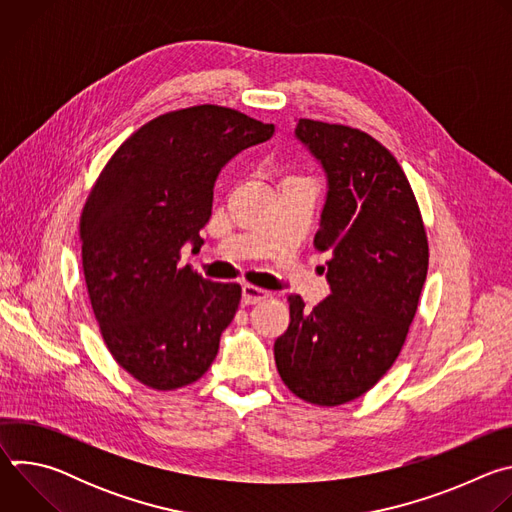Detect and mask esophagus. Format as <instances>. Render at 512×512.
<instances>
[{
  "label": "esophagus",
  "instance_id": "esophagus-1",
  "mask_svg": "<svg viewBox=\"0 0 512 512\" xmlns=\"http://www.w3.org/2000/svg\"><path fill=\"white\" fill-rule=\"evenodd\" d=\"M267 298H269V291H265L261 287H255L251 283L243 285V304L251 306V304H259V302H263Z\"/></svg>",
  "mask_w": 512,
  "mask_h": 512
}]
</instances>
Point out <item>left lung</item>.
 <instances>
[{
    "mask_svg": "<svg viewBox=\"0 0 512 512\" xmlns=\"http://www.w3.org/2000/svg\"><path fill=\"white\" fill-rule=\"evenodd\" d=\"M296 137L328 180L314 245L332 255L330 296L314 310L289 296L291 320L273 352L291 393L334 407L373 389L393 367L417 312L429 249L409 180L385 145L314 119H300Z\"/></svg>",
    "mask_w": 512,
    "mask_h": 512,
    "instance_id": "obj_1",
    "label": "left lung"
}]
</instances>
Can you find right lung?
I'll use <instances>...</instances> for the list:
<instances>
[{
	"label": "right lung",
	"mask_w": 512,
	"mask_h": 512,
	"mask_svg": "<svg viewBox=\"0 0 512 512\" xmlns=\"http://www.w3.org/2000/svg\"><path fill=\"white\" fill-rule=\"evenodd\" d=\"M273 131L229 107L172 111L125 139L93 186L81 216L91 306L109 352L145 387H186L216 358L241 285L180 267V251L204 243L218 172Z\"/></svg>",
	"instance_id": "right-lung-1"
}]
</instances>
